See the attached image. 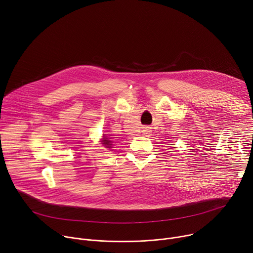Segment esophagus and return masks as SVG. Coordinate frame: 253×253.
<instances>
[{"label": "esophagus", "mask_w": 253, "mask_h": 253, "mask_svg": "<svg viewBox=\"0 0 253 253\" xmlns=\"http://www.w3.org/2000/svg\"><path fill=\"white\" fill-rule=\"evenodd\" d=\"M143 134H145V135H149L150 133H151V130L149 129V128H147V127H145L144 129H143Z\"/></svg>", "instance_id": "34e87169"}]
</instances>
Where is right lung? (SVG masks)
Segmentation results:
<instances>
[{
    "mask_svg": "<svg viewBox=\"0 0 253 253\" xmlns=\"http://www.w3.org/2000/svg\"><path fill=\"white\" fill-rule=\"evenodd\" d=\"M102 144L104 145V146H106L107 148H110V146L112 145L111 143H112V141L110 140V138H108V137H106V135H104L103 136V139H102Z\"/></svg>",
    "mask_w": 253,
    "mask_h": 253,
    "instance_id": "obj_1",
    "label": "right lung"
}]
</instances>
